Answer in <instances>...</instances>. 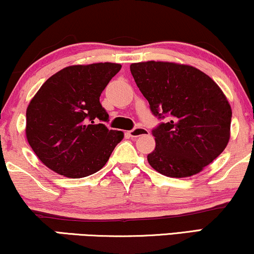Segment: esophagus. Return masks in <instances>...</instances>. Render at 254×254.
<instances>
[{"label":"esophagus","instance_id":"34e87169","mask_svg":"<svg viewBox=\"0 0 254 254\" xmlns=\"http://www.w3.org/2000/svg\"><path fill=\"white\" fill-rule=\"evenodd\" d=\"M148 133H149V131L147 130V128L141 127H134L133 130L127 131L128 137H131V138H137V137H140V135H146V134H148Z\"/></svg>","mask_w":254,"mask_h":254}]
</instances>
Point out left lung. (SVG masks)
Instances as JSON below:
<instances>
[{"mask_svg": "<svg viewBox=\"0 0 254 254\" xmlns=\"http://www.w3.org/2000/svg\"><path fill=\"white\" fill-rule=\"evenodd\" d=\"M133 79L159 123L148 163L168 177H189L213 162L229 141L231 108L215 81L190 65L141 62Z\"/></svg>", "mask_w": 254, "mask_h": 254, "instance_id": "1", "label": "left lung"}]
</instances>
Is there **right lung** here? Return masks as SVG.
<instances>
[{"label": "right lung", "mask_w": 254, "mask_h": 254, "mask_svg": "<svg viewBox=\"0 0 254 254\" xmlns=\"http://www.w3.org/2000/svg\"><path fill=\"white\" fill-rule=\"evenodd\" d=\"M121 67L108 62L64 67L32 99L26 110V137L49 169L81 178L108 161L123 132L106 127L109 115L100 95Z\"/></svg>", "instance_id": "right-lung-1"}]
</instances>
